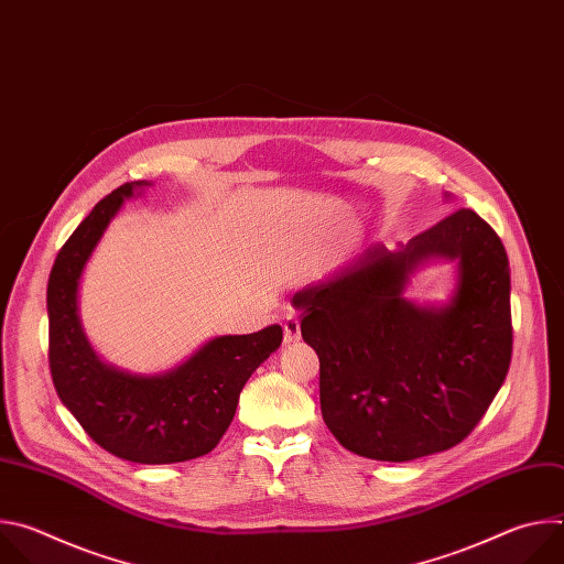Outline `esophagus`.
Listing matches in <instances>:
<instances>
[{"mask_svg": "<svg viewBox=\"0 0 564 564\" xmlns=\"http://www.w3.org/2000/svg\"><path fill=\"white\" fill-rule=\"evenodd\" d=\"M283 330H285V344H292V341L301 339V321H299L296 314H288L285 316Z\"/></svg>", "mask_w": 564, "mask_h": 564, "instance_id": "obj_1", "label": "esophagus"}]
</instances>
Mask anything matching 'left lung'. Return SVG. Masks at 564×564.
Returning <instances> with one entry per match:
<instances>
[{
  "instance_id": "obj_1",
  "label": "left lung",
  "mask_w": 564,
  "mask_h": 564,
  "mask_svg": "<svg viewBox=\"0 0 564 564\" xmlns=\"http://www.w3.org/2000/svg\"><path fill=\"white\" fill-rule=\"evenodd\" d=\"M429 258L458 261L448 306L400 296ZM301 335L318 355L321 415L361 457L409 462L459 444L485 417L513 352L511 276L500 236L457 209L397 252L370 248L301 290Z\"/></svg>"
}]
</instances>
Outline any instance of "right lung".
I'll return each instance as SVG.
<instances>
[{
  "instance_id": "1",
  "label": "right lung",
  "mask_w": 564,
  "mask_h": 564,
  "mask_svg": "<svg viewBox=\"0 0 564 564\" xmlns=\"http://www.w3.org/2000/svg\"><path fill=\"white\" fill-rule=\"evenodd\" d=\"M147 181L105 196L62 246L46 290L48 366L62 404L111 455L138 464H174L207 455L229 429L238 394L281 346L283 328L207 341L163 375H129L100 361L77 314V285L107 225Z\"/></svg>"
}]
</instances>
